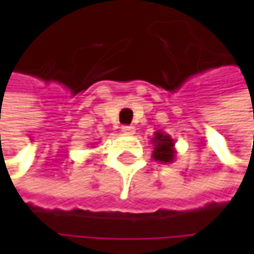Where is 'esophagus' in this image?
<instances>
[{
    "instance_id": "esophagus-1",
    "label": "esophagus",
    "mask_w": 254,
    "mask_h": 254,
    "mask_svg": "<svg viewBox=\"0 0 254 254\" xmlns=\"http://www.w3.org/2000/svg\"><path fill=\"white\" fill-rule=\"evenodd\" d=\"M122 132L125 135H133L135 133V127H122Z\"/></svg>"
}]
</instances>
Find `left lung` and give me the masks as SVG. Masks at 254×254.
Wrapping results in <instances>:
<instances>
[{
	"label": "left lung",
	"instance_id": "obj_1",
	"mask_svg": "<svg viewBox=\"0 0 254 254\" xmlns=\"http://www.w3.org/2000/svg\"><path fill=\"white\" fill-rule=\"evenodd\" d=\"M151 144L154 145L153 150V159L160 163H174L177 157V150H175V141L171 135L157 130L154 132L151 138Z\"/></svg>",
	"mask_w": 254,
	"mask_h": 254
}]
</instances>
